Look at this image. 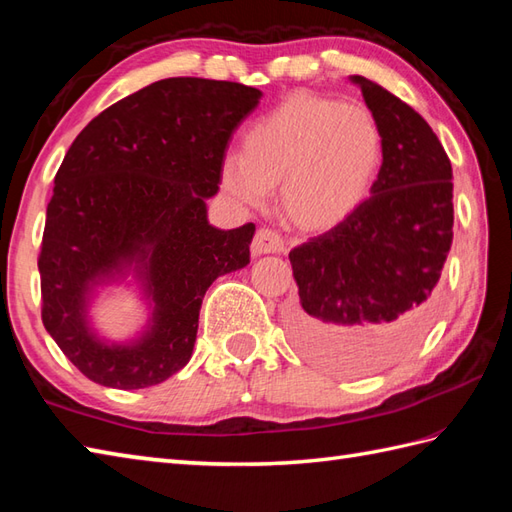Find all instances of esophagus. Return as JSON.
Segmentation results:
<instances>
[{"mask_svg": "<svg viewBox=\"0 0 512 512\" xmlns=\"http://www.w3.org/2000/svg\"><path fill=\"white\" fill-rule=\"evenodd\" d=\"M253 255H268V253H281L284 250V239L279 233L270 231V228H259L253 237V244H250Z\"/></svg>", "mask_w": 512, "mask_h": 512, "instance_id": "1", "label": "esophagus"}]
</instances>
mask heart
<instances>
[{
    "mask_svg": "<svg viewBox=\"0 0 512 512\" xmlns=\"http://www.w3.org/2000/svg\"><path fill=\"white\" fill-rule=\"evenodd\" d=\"M383 167V134L361 103L297 92L242 134L220 184L239 204L264 206L279 184L281 206L306 231L343 224L372 195Z\"/></svg>",
    "mask_w": 512,
    "mask_h": 512,
    "instance_id": "1",
    "label": "heart"
}]
</instances>
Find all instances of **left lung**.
I'll use <instances>...</instances> for the list:
<instances>
[{
	"mask_svg": "<svg viewBox=\"0 0 512 512\" xmlns=\"http://www.w3.org/2000/svg\"><path fill=\"white\" fill-rule=\"evenodd\" d=\"M383 134V167L350 220L290 250L299 303L288 332L317 361L363 372L407 352L433 317L453 242V171L424 118L350 76Z\"/></svg>",
	"mask_w": 512,
	"mask_h": 512,
	"instance_id": "8db88e82",
	"label": "left lung"
}]
</instances>
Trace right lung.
<instances>
[{
    "label": "right lung",
    "mask_w": 512,
    "mask_h": 512,
    "mask_svg": "<svg viewBox=\"0 0 512 512\" xmlns=\"http://www.w3.org/2000/svg\"><path fill=\"white\" fill-rule=\"evenodd\" d=\"M262 99L242 83L176 76L85 125L54 176L39 253L41 321L83 376L143 389L189 363L204 292L250 262L255 224L206 220L237 125ZM132 272L152 303L148 330L105 344L87 319L95 288Z\"/></svg>",
    "instance_id": "right-lung-1"
}]
</instances>
